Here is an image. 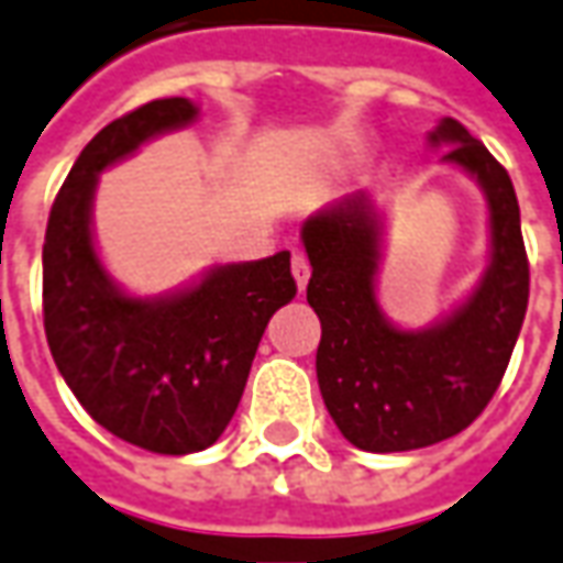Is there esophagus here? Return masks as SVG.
Instances as JSON below:
<instances>
[{"label":"esophagus","instance_id":"34e87169","mask_svg":"<svg viewBox=\"0 0 563 563\" xmlns=\"http://www.w3.org/2000/svg\"><path fill=\"white\" fill-rule=\"evenodd\" d=\"M290 273H294V282H297V288L303 290L307 288V282H309V260L303 254H294V260H290Z\"/></svg>","mask_w":563,"mask_h":563}]
</instances>
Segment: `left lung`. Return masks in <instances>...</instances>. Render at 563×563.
Segmentation results:
<instances>
[{
    "label": "left lung",
    "mask_w": 563,
    "mask_h": 563,
    "mask_svg": "<svg viewBox=\"0 0 563 563\" xmlns=\"http://www.w3.org/2000/svg\"><path fill=\"white\" fill-rule=\"evenodd\" d=\"M431 145L467 169L489 203L493 263L446 322L399 331L378 307L380 222L368 195H350L303 225L309 307L322 322L316 375L328 415L356 449L406 452L462 433L499 390L530 300V263L508 169L459 120H440Z\"/></svg>",
    "instance_id": "left-lung-1"
}]
</instances>
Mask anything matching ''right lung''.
Wrapping results in <instances>:
<instances>
[{
	"label": "right lung",
	"instance_id": "right-lung-1",
	"mask_svg": "<svg viewBox=\"0 0 563 563\" xmlns=\"http://www.w3.org/2000/svg\"><path fill=\"white\" fill-rule=\"evenodd\" d=\"M195 117L188 98H157L108 123L67 173L43 244L45 341L62 378L104 431L161 455L220 440L263 331L297 294L288 251L217 266L161 300L123 294L101 269L89 225L98 173Z\"/></svg>",
	"mask_w": 563,
	"mask_h": 563
}]
</instances>
